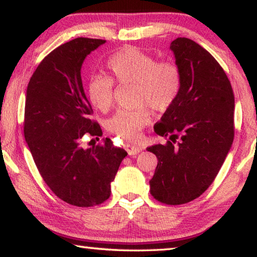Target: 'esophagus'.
<instances>
[{"label": "esophagus", "instance_id": "obj_1", "mask_svg": "<svg viewBox=\"0 0 257 257\" xmlns=\"http://www.w3.org/2000/svg\"><path fill=\"white\" fill-rule=\"evenodd\" d=\"M125 150L127 151L130 156H133V155H137L142 150L141 147L139 146H133V145H125Z\"/></svg>", "mask_w": 257, "mask_h": 257}]
</instances>
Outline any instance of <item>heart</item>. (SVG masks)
<instances>
[{"label":"heart","instance_id":"1","mask_svg":"<svg viewBox=\"0 0 257 257\" xmlns=\"http://www.w3.org/2000/svg\"><path fill=\"white\" fill-rule=\"evenodd\" d=\"M108 68L119 84L137 85V103L164 111L174 103L181 89V73L173 62H158L156 58L127 46L108 60ZM91 103L100 111H108L113 102V82L107 76H93L87 84ZM147 108L119 110L106 121L108 132L124 140L134 141L141 130L149 124Z\"/></svg>","mask_w":257,"mask_h":257}]
</instances>
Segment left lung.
<instances>
[{
    "label": "left lung",
    "mask_w": 257,
    "mask_h": 257,
    "mask_svg": "<svg viewBox=\"0 0 257 257\" xmlns=\"http://www.w3.org/2000/svg\"><path fill=\"white\" fill-rule=\"evenodd\" d=\"M170 49L181 89L155 125L168 141L147 150L158 159L150 193L163 204L181 205L203 195L224 163L234 137V96L224 70L199 44L178 37Z\"/></svg>",
    "instance_id": "left-lung-1"
}]
</instances>
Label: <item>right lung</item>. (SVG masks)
<instances>
[{"instance_id":"right-lung-1","label":"right lung","mask_w":257,"mask_h":257,"mask_svg":"<svg viewBox=\"0 0 257 257\" xmlns=\"http://www.w3.org/2000/svg\"><path fill=\"white\" fill-rule=\"evenodd\" d=\"M106 43L78 37L58 46L34 71L25 103L24 133L44 182L61 200L91 207L110 196V183L127 153L106 138L101 145L81 146L84 136H102L91 120L92 107L83 89L82 65Z\"/></svg>"}]
</instances>
